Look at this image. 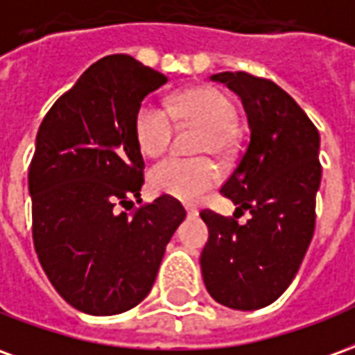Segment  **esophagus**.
<instances>
[{"label":"esophagus","mask_w":355,"mask_h":355,"mask_svg":"<svg viewBox=\"0 0 355 355\" xmlns=\"http://www.w3.org/2000/svg\"><path fill=\"white\" fill-rule=\"evenodd\" d=\"M185 212H187V218H195V216H199V210L193 209V207H185Z\"/></svg>","instance_id":"obj_1"}]
</instances>
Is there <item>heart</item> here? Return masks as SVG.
<instances>
[{"label": "heart", "instance_id": "heart-1", "mask_svg": "<svg viewBox=\"0 0 355 355\" xmlns=\"http://www.w3.org/2000/svg\"><path fill=\"white\" fill-rule=\"evenodd\" d=\"M173 117L182 123L205 127L197 153L226 156L232 148V127L236 123L234 102L214 87H197L175 94L170 110L156 102H145L135 116V139L146 156L162 154L173 133ZM218 180V168L209 158L170 156L150 170L148 182L156 193L180 201H197Z\"/></svg>", "mask_w": 355, "mask_h": 355}]
</instances>
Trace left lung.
<instances>
[{
	"instance_id": "left-lung-1",
	"label": "left lung",
	"mask_w": 355,
	"mask_h": 355,
	"mask_svg": "<svg viewBox=\"0 0 355 355\" xmlns=\"http://www.w3.org/2000/svg\"><path fill=\"white\" fill-rule=\"evenodd\" d=\"M210 80L234 90L248 114V148L220 193L236 212H249V220L238 224L202 210L209 228L202 280L218 304L253 311L284 294L311 243L321 139L297 102L272 80L243 71L216 73Z\"/></svg>"
}]
</instances>
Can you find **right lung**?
<instances>
[{"instance_id": "right-lung-1", "label": "right lung", "mask_w": 355, "mask_h": 355, "mask_svg": "<svg viewBox=\"0 0 355 355\" xmlns=\"http://www.w3.org/2000/svg\"><path fill=\"white\" fill-rule=\"evenodd\" d=\"M168 77L131 55L92 63L50 107L28 168L33 239L58 294L89 315H117L145 300L185 218L170 195L141 202L145 162L135 116Z\"/></svg>"}]
</instances>
